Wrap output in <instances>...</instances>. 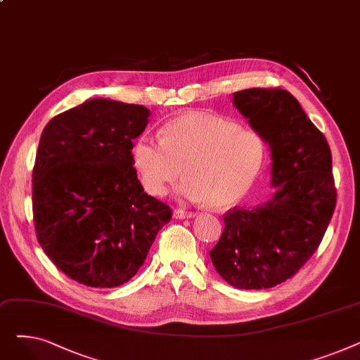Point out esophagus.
<instances>
[{
    "label": "esophagus",
    "mask_w": 360,
    "mask_h": 360,
    "mask_svg": "<svg viewBox=\"0 0 360 360\" xmlns=\"http://www.w3.org/2000/svg\"><path fill=\"white\" fill-rule=\"evenodd\" d=\"M195 216V213H193V212H185V210H182V209H176L175 212H174V217L175 219H179V220H182V219H193Z\"/></svg>",
    "instance_id": "1"
}]
</instances>
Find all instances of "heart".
Listing matches in <instances>:
<instances>
[{"label": "heart", "mask_w": 360, "mask_h": 360, "mask_svg": "<svg viewBox=\"0 0 360 360\" xmlns=\"http://www.w3.org/2000/svg\"><path fill=\"white\" fill-rule=\"evenodd\" d=\"M132 166L144 190L163 195L170 184L188 176L185 200L228 209L240 202L257 181L266 144L254 129L205 112H186L162 128V139L140 136L131 150Z\"/></svg>", "instance_id": "heart-1"}]
</instances>
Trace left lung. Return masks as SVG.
<instances>
[{"label":"left lung","mask_w":360,"mask_h":360,"mask_svg":"<svg viewBox=\"0 0 360 360\" xmlns=\"http://www.w3.org/2000/svg\"><path fill=\"white\" fill-rule=\"evenodd\" d=\"M233 105L270 146L276 193L226 213L210 258L231 286L270 289L293 277L324 238L337 201L331 150L288 90H240Z\"/></svg>","instance_id":"8db88e82"}]
</instances>
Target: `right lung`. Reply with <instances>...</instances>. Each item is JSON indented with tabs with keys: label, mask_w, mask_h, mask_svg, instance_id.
<instances>
[{
	"label": "right lung",
	"mask_w": 360,
	"mask_h": 360,
	"mask_svg": "<svg viewBox=\"0 0 360 360\" xmlns=\"http://www.w3.org/2000/svg\"><path fill=\"white\" fill-rule=\"evenodd\" d=\"M148 115L141 105L98 98L44 128L32 175L34 231L49 259L82 285H124L172 219L132 166V140Z\"/></svg>",
	"instance_id": "add662e5"
}]
</instances>
